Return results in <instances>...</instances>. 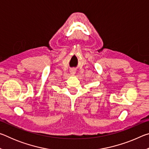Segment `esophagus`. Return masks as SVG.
Returning <instances> with one entry per match:
<instances>
[{"instance_id": "obj_1", "label": "esophagus", "mask_w": 149, "mask_h": 149, "mask_svg": "<svg viewBox=\"0 0 149 149\" xmlns=\"http://www.w3.org/2000/svg\"><path fill=\"white\" fill-rule=\"evenodd\" d=\"M70 73H71L72 75H74L75 73V71L74 70H71V71H70Z\"/></svg>"}]
</instances>
